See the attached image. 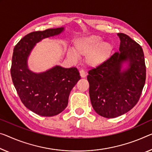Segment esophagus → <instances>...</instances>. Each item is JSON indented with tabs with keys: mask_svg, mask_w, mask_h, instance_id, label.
I'll return each instance as SVG.
<instances>
[{
	"mask_svg": "<svg viewBox=\"0 0 152 152\" xmlns=\"http://www.w3.org/2000/svg\"><path fill=\"white\" fill-rule=\"evenodd\" d=\"M79 73H80V75L82 78H84L86 77V73L83 71V70H81V71H79Z\"/></svg>",
	"mask_w": 152,
	"mask_h": 152,
	"instance_id": "esophagus-1",
	"label": "esophagus"
}]
</instances>
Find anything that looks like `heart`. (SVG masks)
<instances>
[{
	"label": "heart",
	"mask_w": 152,
	"mask_h": 152,
	"mask_svg": "<svg viewBox=\"0 0 152 152\" xmlns=\"http://www.w3.org/2000/svg\"><path fill=\"white\" fill-rule=\"evenodd\" d=\"M113 47L109 42H102L99 36L90 35L76 39L73 50L67 52V56L73 62L79 57L86 56V63L90 66H98L104 64L113 51Z\"/></svg>",
	"instance_id": "heart-1"
}]
</instances>
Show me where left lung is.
Masks as SVG:
<instances>
[{
    "mask_svg": "<svg viewBox=\"0 0 152 152\" xmlns=\"http://www.w3.org/2000/svg\"><path fill=\"white\" fill-rule=\"evenodd\" d=\"M119 52L88 72L89 94L93 109L100 116L114 118L127 113L139 101L146 78L143 49L123 33ZM127 66L124 68L123 65Z\"/></svg>",
    "mask_w": 152,
    "mask_h": 152,
    "instance_id": "8db88e82",
    "label": "left lung"
}]
</instances>
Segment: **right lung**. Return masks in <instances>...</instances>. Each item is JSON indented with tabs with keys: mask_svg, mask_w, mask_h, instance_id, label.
Listing matches in <instances>:
<instances>
[{
	"mask_svg": "<svg viewBox=\"0 0 152 152\" xmlns=\"http://www.w3.org/2000/svg\"><path fill=\"white\" fill-rule=\"evenodd\" d=\"M64 30L61 27L30 32L13 49L11 68L13 85L25 107L41 116H54L64 111L70 92L81 79L75 67L66 69L56 65L42 73H34L28 68V59L37 43Z\"/></svg>",
	"mask_w": 152,
	"mask_h": 152,
	"instance_id": "add662e5",
	"label": "right lung"
}]
</instances>
